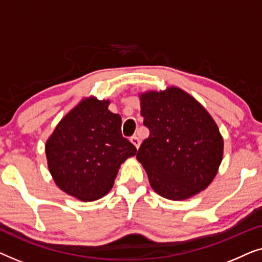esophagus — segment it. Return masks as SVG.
<instances>
[{"label":"esophagus","mask_w":262,"mask_h":262,"mask_svg":"<svg viewBox=\"0 0 262 262\" xmlns=\"http://www.w3.org/2000/svg\"><path fill=\"white\" fill-rule=\"evenodd\" d=\"M130 142L134 144L136 148H139V145H141V141H139V138L137 137V136H132V137L130 138Z\"/></svg>","instance_id":"esophagus-1"}]
</instances>
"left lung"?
<instances>
[{
  "instance_id": "8db88e82",
  "label": "left lung",
  "mask_w": 262,
  "mask_h": 262,
  "mask_svg": "<svg viewBox=\"0 0 262 262\" xmlns=\"http://www.w3.org/2000/svg\"><path fill=\"white\" fill-rule=\"evenodd\" d=\"M139 101L150 135L136 157L151 188L170 200H185L204 191L223 160V137L213 118L178 87L141 93Z\"/></svg>"
}]
</instances>
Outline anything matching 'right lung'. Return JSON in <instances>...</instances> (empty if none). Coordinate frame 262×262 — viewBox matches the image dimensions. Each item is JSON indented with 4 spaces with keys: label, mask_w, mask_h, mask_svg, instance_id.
Returning a JSON list of instances; mask_svg holds the SVG:
<instances>
[{
    "label": "right lung",
    "mask_w": 262,
    "mask_h": 262,
    "mask_svg": "<svg viewBox=\"0 0 262 262\" xmlns=\"http://www.w3.org/2000/svg\"><path fill=\"white\" fill-rule=\"evenodd\" d=\"M110 100L82 99L57 124L45 144L56 185L74 198L94 202L114 185L120 164L137 149L121 135V117Z\"/></svg>",
    "instance_id": "add662e5"
}]
</instances>
